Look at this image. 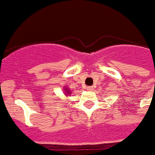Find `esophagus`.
I'll list each match as a JSON object with an SVG mask.
<instances>
[{"label": "esophagus", "mask_w": 155, "mask_h": 155, "mask_svg": "<svg viewBox=\"0 0 155 155\" xmlns=\"http://www.w3.org/2000/svg\"><path fill=\"white\" fill-rule=\"evenodd\" d=\"M87 91H92V90H93V87L90 86V87H87Z\"/></svg>", "instance_id": "1"}]
</instances>
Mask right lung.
<instances>
[{"instance_id":"right-lung-1","label":"right lung","mask_w":155,"mask_h":155,"mask_svg":"<svg viewBox=\"0 0 155 155\" xmlns=\"http://www.w3.org/2000/svg\"><path fill=\"white\" fill-rule=\"evenodd\" d=\"M68 94H69V92H68Z\"/></svg>"}]
</instances>
